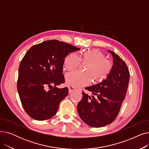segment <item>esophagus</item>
I'll return each mask as SVG.
<instances>
[{"instance_id": "1", "label": "esophagus", "mask_w": 149, "mask_h": 149, "mask_svg": "<svg viewBox=\"0 0 149 149\" xmlns=\"http://www.w3.org/2000/svg\"><path fill=\"white\" fill-rule=\"evenodd\" d=\"M68 88H69V93L72 92L73 91H74L76 89V88H75L74 86H69Z\"/></svg>"}]
</instances>
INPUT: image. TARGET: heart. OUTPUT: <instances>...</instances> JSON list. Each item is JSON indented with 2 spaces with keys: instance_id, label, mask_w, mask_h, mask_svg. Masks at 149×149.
<instances>
[{
  "instance_id": "heart-1",
  "label": "heart",
  "mask_w": 149,
  "mask_h": 149,
  "mask_svg": "<svg viewBox=\"0 0 149 149\" xmlns=\"http://www.w3.org/2000/svg\"><path fill=\"white\" fill-rule=\"evenodd\" d=\"M80 62L88 63L84 73L75 71L67 74L65 80L67 84L74 87L86 86L92 79L95 82L105 80L111 72V62L104 58V55L99 51L92 49L83 51L79 57L75 53L69 54L64 60V66L68 71H72L79 67Z\"/></svg>"
}]
</instances>
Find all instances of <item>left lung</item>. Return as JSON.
<instances>
[{
    "mask_svg": "<svg viewBox=\"0 0 149 149\" xmlns=\"http://www.w3.org/2000/svg\"><path fill=\"white\" fill-rule=\"evenodd\" d=\"M108 51L113 58L111 72L106 80L85 88L95 98L83 92V98L77 105L81 120L92 127L105 126L115 120L129 82L130 74L126 63L113 51Z\"/></svg>",
    "mask_w": 149,
    "mask_h": 149,
    "instance_id": "8db88e82",
    "label": "left lung"
}]
</instances>
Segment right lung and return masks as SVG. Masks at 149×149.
Returning <instances> with one entry per match:
<instances>
[{
  "label": "right lung",
  "mask_w": 149,
  "mask_h": 149,
  "mask_svg": "<svg viewBox=\"0 0 149 149\" xmlns=\"http://www.w3.org/2000/svg\"><path fill=\"white\" fill-rule=\"evenodd\" d=\"M80 49L51 40L34 45L25 54L19 68L17 91L22 104L31 118L46 120L57 113L60 103L68 94L67 87H57L65 83L62 74L65 58Z\"/></svg>",
  "instance_id": "add662e5"
}]
</instances>
